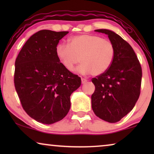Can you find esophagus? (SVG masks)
I'll return each instance as SVG.
<instances>
[{"instance_id": "1", "label": "esophagus", "mask_w": 154, "mask_h": 154, "mask_svg": "<svg viewBox=\"0 0 154 154\" xmlns=\"http://www.w3.org/2000/svg\"><path fill=\"white\" fill-rule=\"evenodd\" d=\"M81 82H82V83H83V84H85L86 82H87V80L85 79H81Z\"/></svg>"}]
</instances>
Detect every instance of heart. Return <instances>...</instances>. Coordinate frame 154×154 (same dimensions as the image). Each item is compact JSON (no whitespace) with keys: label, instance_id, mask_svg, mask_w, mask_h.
Listing matches in <instances>:
<instances>
[{"label":"heart","instance_id":"heart-1","mask_svg":"<svg viewBox=\"0 0 154 154\" xmlns=\"http://www.w3.org/2000/svg\"><path fill=\"white\" fill-rule=\"evenodd\" d=\"M69 42V44H58L56 47L57 57L69 71H73L81 59L82 64L77 71L82 74L90 73L97 76L106 72L114 60V45L100 35H75L71 38Z\"/></svg>","mask_w":154,"mask_h":154}]
</instances>
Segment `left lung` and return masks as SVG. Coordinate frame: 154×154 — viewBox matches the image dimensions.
<instances>
[{
    "label": "left lung",
    "instance_id": "obj_1",
    "mask_svg": "<svg viewBox=\"0 0 154 154\" xmlns=\"http://www.w3.org/2000/svg\"><path fill=\"white\" fill-rule=\"evenodd\" d=\"M95 31L108 35L116 54L110 68L92 79L95 86L92 108L100 119L116 123L132 111L139 99L142 67L132 48L119 35L108 29Z\"/></svg>",
    "mask_w": 154,
    "mask_h": 154
}]
</instances>
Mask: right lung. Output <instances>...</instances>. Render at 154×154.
Segmentation results:
<instances>
[{
    "instance_id": "obj_1",
    "label": "right lung",
    "mask_w": 154,
    "mask_h": 154,
    "mask_svg": "<svg viewBox=\"0 0 154 154\" xmlns=\"http://www.w3.org/2000/svg\"><path fill=\"white\" fill-rule=\"evenodd\" d=\"M69 31L41 30L27 40L15 60L14 83L21 104L29 116L43 124L64 119L70 96L81 79L66 70L56 55V47Z\"/></svg>"
}]
</instances>
